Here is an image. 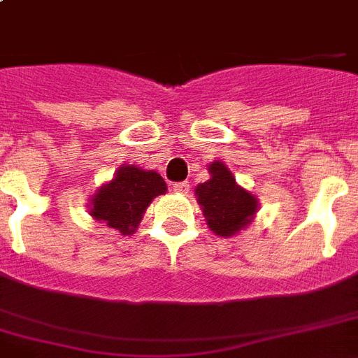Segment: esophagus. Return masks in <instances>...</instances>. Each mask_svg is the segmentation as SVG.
Returning a JSON list of instances; mask_svg holds the SVG:
<instances>
[{"instance_id":"esophagus-1","label":"esophagus","mask_w":358,"mask_h":358,"mask_svg":"<svg viewBox=\"0 0 358 358\" xmlns=\"http://www.w3.org/2000/svg\"><path fill=\"white\" fill-rule=\"evenodd\" d=\"M173 189L180 195H187L191 191V184L189 182H178V184H173Z\"/></svg>"}]
</instances>
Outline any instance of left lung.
<instances>
[{
    "mask_svg": "<svg viewBox=\"0 0 358 358\" xmlns=\"http://www.w3.org/2000/svg\"><path fill=\"white\" fill-rule=\"evenodd\" d=\"M210 180L195 187L196 202L208 229L221 238H232L247 229L258 212V196L236 182L230 169L219 159L208 165Z\"/></svg>",
    "mask_w": 358,
    "mask_h": 358,
    "instance_id": "left-lung-1",
    "label": "left lung"
}]
</instances>
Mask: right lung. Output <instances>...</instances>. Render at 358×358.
Wrapping results in <instances>:
<instances>
[{"mask_svg": "<svg viewBox=\"0 0 358 358\" xmlns=\"http://www.w3.org/2000/svg\"><path fill=\"white\" fill-rule=\"evenodd\" d=\"M167 193L165 180L156 171L120 165L115 176L91 195L89 215L122 236H131L143 221L146 208L157 195Z\"/></svg>", "mask_w": 358, "mask_h": 358, "instance_id": "1", "label": "right lung"}]
</instances>
